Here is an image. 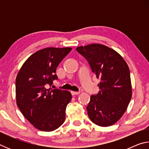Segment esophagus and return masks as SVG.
I'll return each mask as SVG.
<instances>
[{"label":"esophagus","instance_id":"obj_1","mask_svg":"<svg viewBox=\"0 0 149 149\" xmlns=\"http://www.w3.org/2000/svg\"><path fill=\"white\" fill-rule=\"evenodd\" d=\"M72 93V95H79V93H80V92L79 91H72L71 92Z\"/></svg>","mask_w":149,"mask_h":149}]
</instances>
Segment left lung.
I'll return each mask as SVG.
<instances>
[{
  "label": "left lung",
  "instance_id": "1",
  "mask_svg": "<svg viewBox=\"0 0 149 149\" xmlns=\"http://www.w3.org/2000/svg\"><path fill=\"white\" fill-rule=\"evenodd\" d=\"M77 51L89 62L97 78L100 91L93 95L87 107L92 122L102 127L119 120L132 99L130 72L127 63L116 51L105 45L91 44L78 47Z\"/></svg>",
  "mask_w": 149,
  "mask_h": 149
}]
</instances>
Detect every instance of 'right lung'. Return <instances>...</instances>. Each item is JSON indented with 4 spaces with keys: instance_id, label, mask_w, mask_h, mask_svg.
Listing matches in <instances>:
<instances>
[{
    "instance_id": "1",
    "label": "right lung",
    "mask_w": 149,
    "mask_h": 149,
    "mask_svg": "<svg viewBox=\"0 0 149 149\" xmlns=\"http://www.w3.org/2000/svg\"><path fill=\"white\" fill-rule=\"evenodd\" d=\"M71 50L49 47L38 50L27 58L17 75V107L24 117L41 131L52 132L65 121V108L72 94L48 87L58 79L56 68Z\"/></svg>"
}]
</instances>
